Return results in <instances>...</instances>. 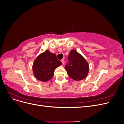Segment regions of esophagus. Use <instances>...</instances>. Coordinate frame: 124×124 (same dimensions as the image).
<instances>
[{
	"label": "esophagus",
	"mask_w": 124,
	"mask_h": 124,
	"mask_svg": "<svg viewBox=\"0 0 124 124\" xmlns=\"http://www.w3.org/2000/svg\"><path fill=\"white\" fill-rule=\"evenodd\" d=\"M61 62H62V63L63 65L64 64V63H65V60H64V59H62L61 60Z\"/></svg>",
	"instance_id": "1"
}]
</instances>
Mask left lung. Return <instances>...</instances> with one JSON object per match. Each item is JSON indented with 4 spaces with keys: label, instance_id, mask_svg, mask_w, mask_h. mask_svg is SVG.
Masks as SVG:
<instances>
[{
    "label": "left lung",
    "instance_id": "left-lung-1",
    "mask_svg": "<svg viewBox=\"0 0 124 124\" xmlns=\"http://www.w3.org/2000/svg\"><path fill=\"white\" fill-rule=\"evenodd\" d=\"M68 63L65 69L70 78L75 81L84 79L87 76L89 65L83 56L74 50H72L68 57Z\"/></svg>",
    "mask_w": 124,
    "mask_h": 124
}]
</instances>
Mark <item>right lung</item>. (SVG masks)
I'll return each instance as SVG.
<instances>
[{
    "mask_svg": "<svg viewBox=\"0 0 124 124\" xmlns=\"http://www.w3.org/2000/svg\"><path fill=\"white\" fill-rule=\"evenodd\" d=\"M62 65L56 55L48 50L41 53L33 62L32 71L37 80L42 82L49 81L54 76V70Z\"/></svg>",
    "mask_w": 124,
    "mask_h": 124,
    "instance_id": "1",
    "label": "right lung"
}]
</instances>
